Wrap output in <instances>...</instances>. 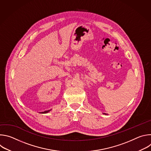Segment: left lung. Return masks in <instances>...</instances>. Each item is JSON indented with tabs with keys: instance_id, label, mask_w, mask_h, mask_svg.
Returning a JSON list of instances; mask_svg holds the SVG:
<instances>
[{
	"instance_id": "8db88e82",
	"label": "left lung",
	"mask_w": 151,
	"mask_h": 151,
	"mask_svg": "<svg viewBox=\"0 0 151 151\" xmlns=\"http://www.w3.org/2000/svg\"><path fill=\"white\" fill-rule=\"evenodd\" d=\"M104 114V115H106V114Z\"/></svg>"
}]
</instances>
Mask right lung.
I'll list each match as a JSON object with an SVG mask.
<instances>
[{
	"mask_svg": "<svg viewBox=\"0 0 151 151\" xmlns=\"http://www.w3.org/2000/svg\"><path fill=\"white\" fill-rule=\"evenodd\" d=\"M51 110H48V111H46L45 112H43L42 114H47V113H48Z\"/></svg>",
	"mask_w": 151,
	"mask_h": 151,
	"instance_id": "add662e5",
	"label": "right lung"
}]
</instances>
